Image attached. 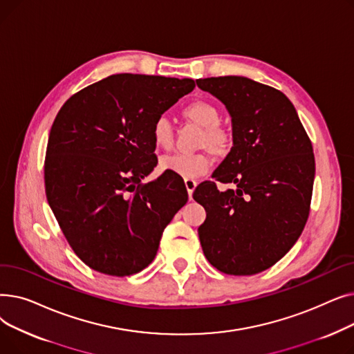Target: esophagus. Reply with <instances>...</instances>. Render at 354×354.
I'll use <instances>...</instances> for the list:
<instances>
[{"label":"esophagus","mask_w":354,"mask_h":354,"mask_svg":"<svg viewBox=\"0 0 354 354\" xmlns=\"http://www.w3.org/2000/svg\"><path fill=\"white\" fill-rule=\"evenodd\" d=\"M196 180L195 179H185V187H187V191H188V195H189V199H192V194L196 188Z\"/></svg>","instance_id":"obj_1"}]
</instances>
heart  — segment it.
I'll use <instances>...</instances> for the list:
<instances>
[{"label":"heart","instance_id":"heart-1","mask_svg":"<svg viewBox=\"0 0 354 354\" xmlns=\"http://www.w3.org/2000/svg\"><path fill=\"white\" fill-rule=\"evenodd\" d=\"M182 116L198 126L203 127V133L199 139V146H207L215 155L224 153L231 142V136L225 127H222L221 113L215 104L207 100H195L182 109ZM152 139L158 149L169 151L174 145L175 130L171 120L166 116H159L152 124ZM159 166L162 171L176 174L185 179H192L205 174L211 159L207 152L198 153H172L160 159Z\"/></svg>","mask_w":354,"mask_h":354}]
</instances>
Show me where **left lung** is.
I'll list each match as a JSON object with an SVG mask.
<instances>
[{
	"label": "left lung",
	"mask_w": 354,
	"mask_h": 354,
	"mask_svg": "<svg viewBox=\"0 0 354 354\" xmlns=\"http://www.w3.org/2000/svg\"><path fill=\"white\" fill-rule=\"evenodd\" d=\"M225 104L232 120L231 152L212 174L235 189L198 185L194 199L207 211L198 228L208 261L231 275L272 267L301 235L315 174L310 138L288 97L241 76L198 79Z\"/></svg>",
	"instance_id": "1"
}]
</instances>
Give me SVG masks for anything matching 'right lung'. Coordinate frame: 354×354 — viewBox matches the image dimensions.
<instances>
[{"instance_id": "add662e5", "label": "right lung", "mask_w": 354, "mask_h": 354, "mask_svg": "<svg viewBox=\"0 0 354 354\" xmlns=\"http://www.w3.org/2000/svg\"><path fill=\"white\" fill-rule=\"evenodd\" d=\"M195 87L192 79L113 74L73 95L50 130L48 205L82 261L132 275L153 261L163 230L187 203L182 182L153 171L152 124Z\"/></svg>"}]
</instances>
